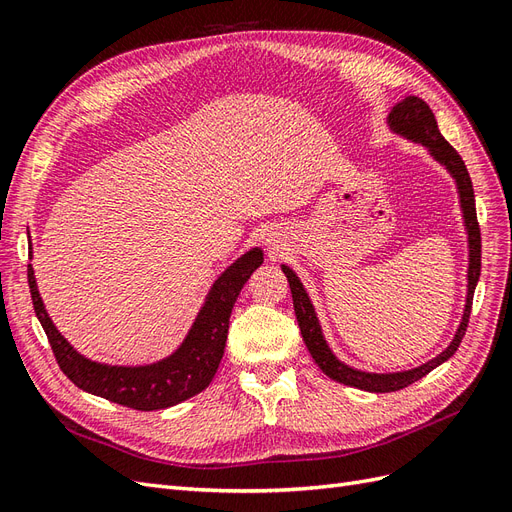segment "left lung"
<instances>
[{
	"mask_svg": "<svg viewBox=\"0 0 512 512\" xmlns=\"http://www.w3.org/2000/svg\"><path fill=\"white\" fill-rule=\"evenodd\" d=\"M389 126L401 134L410 138V141L421 143L429 149V153L436 158L440 164L446 166L448 173L455 177L457 190H459V203L463 211V220H466L468 228V243H470V267H468V299H466V309H463V318L459 329L455 333V339L451 342L444 352H440L436 359L427 361L421 367H414L408 371H397V374H367V371L352 369L344 365L337 356L331 352V348L324 342V335L320 329V322L316 318L314 305L309 301L307 292L301 284L297 275L292 273L286 265H282V271L288 277L290 292H292V303H294V314H297L299 329L303 335V342L312 354V359L318 363V367L327 374L331 380H337L342 384L354 386V389L369 391V393H393L399 389H406L412 382L421 380L427 376L431 369H436L444 361L451 359V356L457 352L463 335H466L468 329V320L472 312V297H474V288L480 275V228L476 220V203H474V188H472V179L466 164H463L461 156L455 151V147L446 141V138L440 134L436 117H433L431 108L427 106L425 100L408 96L406 100H401L397 106H393V111L389 115Z\"/></svg>",
	"mask_w": 512,
	"mask_h": 512,
	"instance_id": "8db88e82",
	"label": "left lung"
}]
</instances>
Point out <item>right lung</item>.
Returning <instances> with one entry per match:
<instances>
[{
    "instance_id": "1",
    "label": "right lung",
    "mask_w": 512,
    "mask_h": 512,
    "mask_svg": "<svg viewBox=\"0 0 512 512\" xmlns=\"http://www.w3.org/2000/svg\"><path fill=\"white\" fill-rule=\"evenodd\" d=\"M262 265V252L258 247L243 254L215 280L207 294V301L200 309L196 322L179 346L164 361L143 367H117L102 365L85 359L76 352L61 335L53 320L49 318L40 299L32 265L27 267L29 292L42 329L49 337V344L61 371L79 386V389L104 397L113 404L134 408V410H162L177 406L181 401L205 391L220 367L226 337L228 320L232 314L243 284Z\"/></svg>"
}]
</instances>
